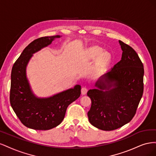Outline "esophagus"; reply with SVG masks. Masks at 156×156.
Instances as JSON below:
<instances>
[{
    "label": "esophagus",
    "instance_id": "obj_1",
    "mask_svg": "<svg viewBox=\"0 0 156 156\" xmlns=\"http://www.w3.org/2000/svg\"><path fill=\"white\" fill-rule=\"evenodd\" d=\"M88 90L86 87H83L81 88V94L82 95H85V94L87 93Z\"/></svg>",
    "mask_w": 156,
    "mask_h": 156
}]
</instances>
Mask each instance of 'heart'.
<instances>
[{"mask_svg": "<svg viewBox=\"0 0 156 156\" xmlns=\"http://www.w3.org/2000/svg\"><path fill=\"white\" fill-rule=\"evenodd\" d=\"M85 58L88 61L95 60L94 69L96 72H101L105 69L112 62V55L98 45H92L84 51Z\"/></svg>", "mask_w": 156, "mask_h": 156, "instance_id": "1", "label": "heart"}]
</instances>
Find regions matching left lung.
Returning a JSON list of instances; mask_svg holds the SVG:
<instances>
[{
  "mask_svg": "<svg viewBox=\"0 0 156 156\" xmlns=\"http://www.w3.org/2000/svg\"><path fill=\"white\" fill-rule=\"evenodd\" d=\"M119 44L120 61L87 92L92 101L88 112L90 123L103 131L115 130L129 122L143 94V64L131 47L120 40Z\"/></svg>",
  "mask_w": 156,
  "mask_h": 156,
  "instance_id": "1",
  "label": "left lung"
}]
</instances>
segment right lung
Wrapping results in <instances>:
<instances>
[{"mask_svg":"<svg viewBox=\"0 0 156 156\" xmlns=\"http://www.w3.org/2000/svg\"><path fill=\"white\" fill-rule=\"evenodd\" d=\"M60 36L36 39L26 47L14 63L11 73L10 104L23 125L36 130H48L58 126L67 107L81 95V86L61 92L49 98H38L33 93L27 77V66L33 54L50 45Z\"/></svg>","mask_w":156,"mask_h":156,"instance_id":"1","label":"right lung"}]
</instances>
